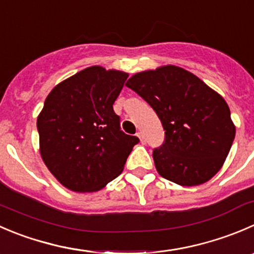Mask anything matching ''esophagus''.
<instances>
[{"label": "esophagus", "mask_w": 254, "mask_h": 254, "mask_svg": "<svg viewBox=\"0 0 254 254\" xmlns=\"http://www.w3.org/2000/svg\"><path fill=\"white\" fill-rule=\"evenodd\" d=\"M136 136L139 137L140 141H141L142 144H144V142H145V136H144V134H142L141 131H139V132H136Z\"/></svg>", "instance_id": "34e87169"}]
</instances>
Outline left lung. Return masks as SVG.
<instances>
[{"label":"left lung","instance_id":"1","mask_svg":"<svg viewBox=\"0 0 254 254\" xmlns=\"http://www.w3.org/2000/svg\"><path fill=\"white\" fill-rule=\"evenodd\" d=\"M125 85L155 110L164 127V144L152 151L162 177L181 186H197L220 171L236 127L218 93L175 65L136 73Z\"/></svg>","mask_w":254,"mask_h":254}]
</instances>
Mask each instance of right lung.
<instances>
[{"label": "right lung", "mask_w": 254, "mask_h": 254, "mask_svg": "<svg viewBox=\"0 0 254 254\" xmlns=\"http://www.w3.org/2000/svg\"><path fill=\"white\" fill-rule=\"evenodd\" d=\"M127 73L85 68L52 89L37 119L42 159L75 192H93L122 174L139 137L120 129L113 104Z\"/></svg>", "instance_id": "right-lung-1"}]
</instances>
